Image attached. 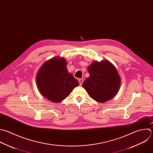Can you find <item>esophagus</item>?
I'll use <instances>...</instances> for the list:
<instances>
[{
    "label": "esophagus",
    "instance_id": "obj_1",
    "mask_svg": "<svg viewBox=\"0 0 153 153\" xmlns=\"http://www.w3.org/2000/svg\"><path fill=\"white\" fill-rule=\"evenodd\" d=\"M79 85H80V86H82V83H83V80L82 79H80L79 80Z\"/></svg>",
    "mask_w": 153,
    "mask_h": 153
}]
</instances>
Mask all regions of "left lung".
<instances>
[{
	"label": "left lung",
	"instance_id": "1",
	"mask_svg": "<svg viewBox=\"0 0 153 153\" xmlns=\"http://www.w3.org/2000/svg\"><path fill=\"white\" fill-rule=\"evenodd\" d=\"M89 77L82 86L91 98L103 103L112 99L119 91L121 78L115 66L109 61H95L88 67Z\"/></svg>",
	"mask_w": 153,
	"mask_h": 153
}]
</instances>
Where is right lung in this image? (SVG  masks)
<instances>
[{"label": "right lung", "instance_id": "obj_1", "mask_svg": "<svg viewBox=\"0 0 153 153\" xmlns=\"http://www.w3.org/2000/svg\"><path fill=\"white\" fill-rule=\"evenodd\" d=\"M67 65L64 58L56 56L46 61L36 74L39 92L53 103L61 102L79 85L77 80L68 73Z\"/></svg>", "mask_w": 153, "mask_h": 153}]
</instances>
